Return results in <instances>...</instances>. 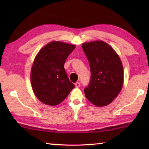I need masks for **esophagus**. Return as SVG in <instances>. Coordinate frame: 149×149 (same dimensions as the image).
<instances>
[{"label": "esophagus", "mask_w": 149, "mask_h": 149, "mask_svg": "<svg viewBox=\"0 0 149 149\" xmlns=\"http://www.w3.org/2000/svg\"><path fill=\"white\" fill-rule=\"evenodd\" d=\"M80 83L79 82H76V83H75V87H80Z\"/></svg>", "instance_id": "esophagus-1"}]
</instances>
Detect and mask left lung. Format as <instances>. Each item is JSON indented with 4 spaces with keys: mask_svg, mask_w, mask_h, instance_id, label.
Listing matches in <instances>:
<instances>
[{
    "mask_svg": "<svg viewBox=\"0 0 149 149\" xmlns=\"http://www.w3.org/2000/svg\"><path fill=\"white\" fill-rule=\"evenodd\" d=\"M89 63L91 80L84 92L87 99L97 107L109 104L122 89L123 70L116 52L101 41L82 45Z\"/></svg>",
    "mask_w": 149,
    "mask_h": 149,
    "instance_id": "left-lung-1",
    "label": "left lung"
}]
</instances>
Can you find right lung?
Listing matches in <instances>:
<instances>
[{"mask_svg":"<svg viewBox=\"0 0 149 149\" xmlns=\"http://www.w3.org/2000/svg\"><path fill=\"white\" fill-rule=\"evenodd\" d=\"M75 48V45L62 42H50L35 57L31 81L35 96L42 102L58 104L75 87L64 69L65 60Z\"/></svg>","mask_w":149,"mask_h":149,"instance_id":"right-lung-1","label":"right lung"}]
</instances>
